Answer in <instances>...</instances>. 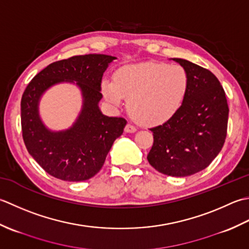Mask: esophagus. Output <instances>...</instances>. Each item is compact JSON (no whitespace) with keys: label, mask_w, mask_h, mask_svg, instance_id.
Returning <instances> with one entry per match:
<instances>
[{"label":"esophagus","mask_w":249,"mask_h":249,"mask_svg":"<svg viewBox=\"0 0 249 249\" xmlns=\"http://www.w3.org/2000/svg\"><path fill=\"white\" fill-rule=\"evenodd\" d=\"M124 131L126 132V133H134V132H136V128H135V126H134L133 124H128L125 125Z\"/></svg>","instance_id":"34e87169"}]
</instances>
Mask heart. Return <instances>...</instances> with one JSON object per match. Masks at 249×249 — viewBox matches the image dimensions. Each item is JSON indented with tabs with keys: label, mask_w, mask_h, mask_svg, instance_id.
Returning <instances> with one entry per match:
<instances>
[{
	"label": "heart",
	"mask_w": 249,
	"mask_h": 249,
	"mask_svg": "<svg viewBox=\"0 0 249 249\" xmlns=\"http://www.w3.org/2000/svg\"><path fill=\"white\" fill-rule=\"evenodd\" d=\"M190 78L179 64L143 62L120 68L114 80L104 78L101 89L110 104L128 99L130 115L140 124L158 125L169 121L184 104Z\"/></svg>",
	"instance_id": "1"
}]
</instances>
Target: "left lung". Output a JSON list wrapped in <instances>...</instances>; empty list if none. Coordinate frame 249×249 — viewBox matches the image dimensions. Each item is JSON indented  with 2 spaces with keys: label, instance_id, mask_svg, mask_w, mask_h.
<instances>
[{
  "label": "left lung",
  "instance_id": "8db88e82",
  "mask_svg": "<svg viewBox=\"0 0 249 249\" xmlns=\"http://www.w3.org/2000/svg\"><path fill=\"white\" fill-rule=\"evenodd\" d=\"M189 74V90L180 109L163 124L151 128L154 144L147 159L162 174L186 177L204 170L222 149L228 107L219 80L209 70L173 58Z\"/></svg>",
  "mask_w": 249,
  "mask_h": 249
}]
</instances>
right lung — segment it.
Segmentation results:
<instances>
[{
    "label": "right lung",
    "instance_id": "right-lung-1",
    "mask_svg": "<svg viewBox=\"0 0 249 249\" xmlns=\"http://www.w3.org/2000/svg\"><path fill=\"white\" fill-rule=\"evenodd\" d=\"M117 58L107 54L75 55L57 61L35 76L21 99V126L25 147L33 159L55 178L83 181L103 166L126 120L102 114L101 83ZM60 83L75 84L82 94V108L72 125L55 131L44 124L39 103L47 89Z\"/></svg>",
    "mask_w": 249,
    "mask_h": 249
}]
</instances>
